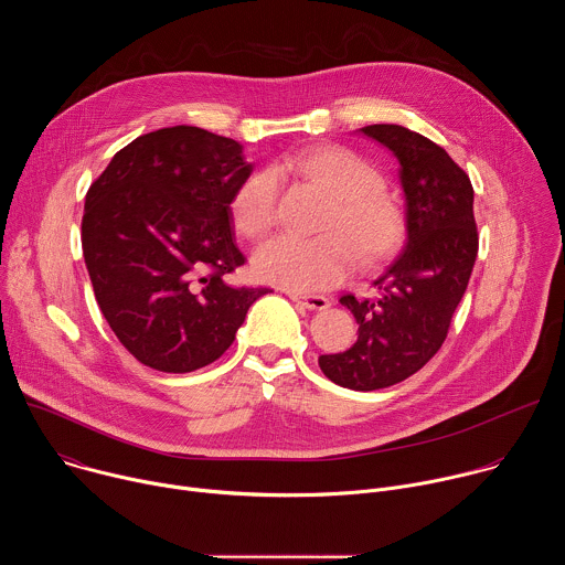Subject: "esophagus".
<instances>
[{
	"label": "esophagus",
	"instance_id": "1",
	"mask_svg": "<svg viewBox=\"0 0 565 565\" xmlns=\"http://www.w3.org/2000/svg\"><path fill=\"white\" fill-rule=\"evenodd\" d=\"M290 299L301 303L308 310H327L331 306L329 297H324V295H297L295 292V295H290Z\"/></svg>",
	"mask_w": 565,
	"mask_h": 565
}]
</instances>
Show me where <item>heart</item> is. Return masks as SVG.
<instances>
[{
	"label": "heart",
	"instance_id": "1",
	"mask_svg": "<svg viewBox=\"0 0 565 565\" xmlns=\"http://www.w3.org/2000/svg\"><path fill=\"white\" fill-rule=\"evenodd\" d=\"M292 172L333 196L319 236L281 234L253 255L255 275L290 292H315L340 284L355 266L382 259L397 241L402 212L382 190V174L340 145L299 149L281 160ZM277 174L259 170L241 181L230 199V218L238 234L262 238L277 221Z\"/></svg>",
	"mask_w": 565,
	"mask_h": 565
}]
</instances>
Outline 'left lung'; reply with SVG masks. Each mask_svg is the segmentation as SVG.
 <instances>
[{
  "instance_id": "1",
  "label": "left lung",
  "mask_w": 565,
  "mask_h": 565,
  "mask_svg": "<svg viewBox=\"0 0 565 565\" xmlns=\"http://www.w3.org/2000/svg\"><path fill=\"white\" fill-rule=\"evenodd\" d=\"M393 151L405 192L407 236L373 277V297L342 295L358 342L319 355L324 375L353 391H375L407 380L443 347L478 255L473 188L434 140L399 125L360 129Z\"/></svg>"
}]
</instances>
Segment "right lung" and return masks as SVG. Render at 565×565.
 <instances>
[{
    "mask_svg": "<svg viewBox=\"0 0 565 565\" xmlns=\"http://www.w3.org/2000/svg\"><path fill=\"white\" fill-rule=\"evenodd\" d=\"M253 172L236 140L177 125L122 147L85 199L83 253L98 306L145 366L190 373L218 360L270 288H234L244 266L230 199Z\"/></svg>",
    "mask_w": 565,
    "mask_h": 565,
    "instance_id": "obj_1",
    "label": "right lung"
}]
</instances>
